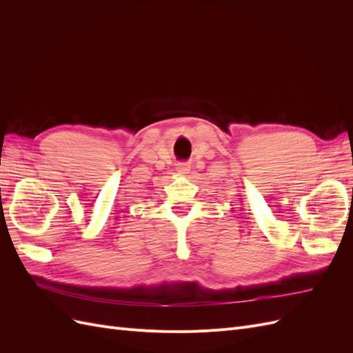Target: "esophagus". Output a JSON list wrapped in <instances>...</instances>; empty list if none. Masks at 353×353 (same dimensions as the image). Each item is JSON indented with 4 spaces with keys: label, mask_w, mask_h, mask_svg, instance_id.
<instances>
[{
    "label": "esophagus",
    "mask_w": 353,
    "mask_h": 353,
    "mask_svg": "<svg viewBox=\"0 0 353 353\" xmlns=\"http://www.w3.org/2000/svg\"><path fill=\"white\" fill-rule=\"evenodd\" d=\"M190 169H191L190 163H178L176 165V172L178 174H188Z\"/></svg>",
    "instance_id": "34e87169"
}]
</instances>
